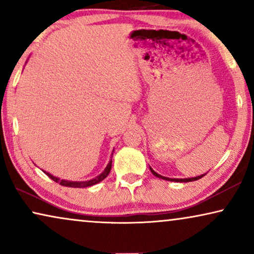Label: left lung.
Returning a JSON list of instances; mask_svg holds the SVG:
<instances>
[{
	"label": "left lung",
	"mask_w": 254,
	"mask_h": 254,
	"mask_svg": "<svg viewBox=\"0 0 254 254\" xmlns=\"http://www.w3.org/2000/svg\"><path fill=\"white\" fill-rule=\"evenodd\" d=\"M150 171H151V173L154 176H156V177H158V178H161V179H164V180H169V182H176V183H189V182H194V180H197V179H200V178H202V177L206 175V173H204V175H201V176H197V177H194V178H185V179H178V178H168V177H163V176H161V175H158V173H156L154 170H152L151 168H150Z\"/></svg>",
	"instance_id": "obj_1"
}]
</instances>
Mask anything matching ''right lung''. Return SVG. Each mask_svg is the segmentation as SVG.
<instances>
[{
    "label": "right lung",
    "mask_w": 254,
    "mask_h": 254,
    "mask_svg": "<svg viewBox=\"0 0 254 254\" xmlns=\"http://www.w3.org/2000/svg\"><path fill=\"white\" fill-rule=\"evenodd\" d=\"M113 155V154H112ZM112 157V156H111ZM111 168H112V158H111V161L109 162V164H107V166L105 168V170L100 173L99 176H97L96 178H93L91 180H85V182H69V180H64V179H60L58 178V177H54L52 176L51 173H48L46 171H44L46 175L50 177L51 179H53L54 182H57L60 184V185L62 186H67V187H75V189H84V187H89V186H92V185H96V184H98L102 182V180H104L106 178L107 176H109V173L111 171Z\"/></svg>",
    "instance_id": "obj_1"
}]
</instances>
